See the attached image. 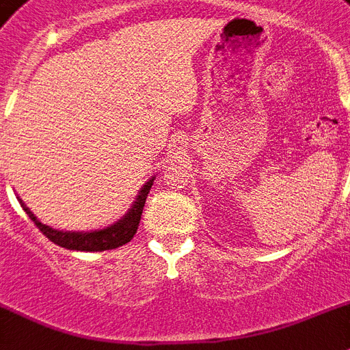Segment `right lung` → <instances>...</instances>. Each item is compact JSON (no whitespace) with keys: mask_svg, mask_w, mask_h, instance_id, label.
I'll return each mask as SVG.
<instances>
[{"mask_svg":"<svg viewBox=\"0 0 350 350\" xmlns=\"http://www.w3.org/2000/svg\"><path fill=\"white\" fill-rule=\"evenodd\" d=\"M152 184H154V178H150L144 184L143 189L137 195V198H135L134 206H132V209H129V213H126L123 220L111 225V227H107V229L92 230V232H64V230L51 229L48 225L40 224L36 216L31 215V211L21 200L19 202H21V207L25 209L28 218L37 225V229L44 234L50 241H53L55 245L68 248V250L102 252V250H112V248L121 247V245L129 243L130 239L134 238V234L137 232V227H139L144 202H146V196H148Z\"/></svg>","mask_w":350,"mask_h":350,"instance_id":"obj_1","label":"right lung"}]
</instances>
